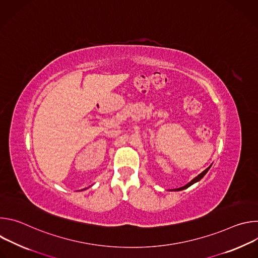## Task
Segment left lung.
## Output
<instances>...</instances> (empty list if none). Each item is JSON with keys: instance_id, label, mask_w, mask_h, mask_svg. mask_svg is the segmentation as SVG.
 I'll list each match as a JSON object with an SVG mask.
<instances>
[{"instance_id": "1", "label": "left lung", "mask_w": 258, "mask_h": 258, "mask_svg": "<svg viewBox=\"0 0 258 258\" xmlns=\"http://www.w3.org/2000/svg\"><path fill=\"white\" fill-rule=\"evenodd\" d=\"M211 165H212V164H210V165H209V166H208V167H207V168H206L205 170H203V171H202L201 173H199V174H198V175H197L196 177H194V178H193V179H192L191 181H189L188 183H186V185H185V186H182V187H180V188H177V189H171L170 191H181V190H185V189L189 188L190 186L194 185V183H195V182L199 181V180H200V179H201V178H202V177H203V176H204V175H205V174L207 173V171L209 170V168L211 167Z\"/></svg>"}]
</instances>
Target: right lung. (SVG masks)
<instances>
[{
    "label": "right lung",
    "instance_id": "right-lung-1",
    "mask_svg": "<svg viewBox=\"0 0 258 258\" xmlns=\"http://www.w3.org/2000/svg\"><path fill=\"white\" fill-rule=\"evenodd\" d=\"M85 190H86V189H85Z\"/></svg>",
    "mask_w": 258,
    "mask_h": 258
}]
</instances>
